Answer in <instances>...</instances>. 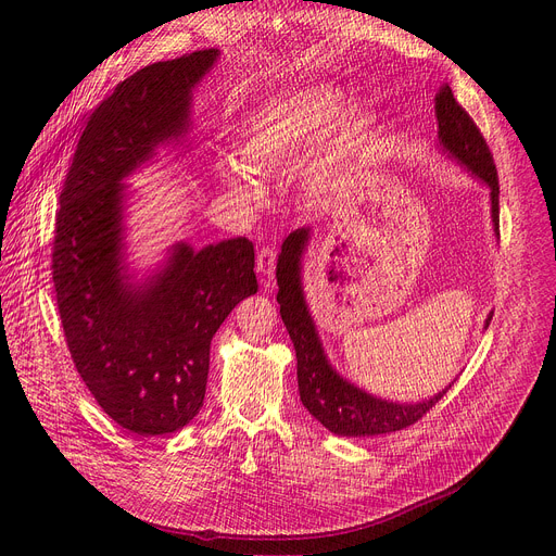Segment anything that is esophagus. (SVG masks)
Here are the masks:
<instances>
[{"mask_svg": "<svg viewBox=\"0 0 556 556\" xmlns=\"http://www.w3.org/2000/svg\"><path fill=\"white\" fill-rule=\"evenodd\" d=\"M275 264H277V253L273 247H262L257 251V270L266 277H273L275 273Z\"/></svg>", "mask_w": 556, "mask_h": 556, "instance_id": "34e87169", "label": "esophagus"}]
</instances>
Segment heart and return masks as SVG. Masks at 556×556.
Listing matches in <instances>:
<instances>
[{"label": "heart", "mask_w": 556, "mask_h": 556, "mask_svg": "<svg viewBox=\"0 0 556 556\" xmlns=\"http://www.w3.org/2000/svg\"><path fill=\"white\" fill-rule=\"evenodd\" d=\"M339 112L341 97L332 90H309L296 94L262 112L253 121L240 151L253 167L277 172L286 167L299 153V149H303L312 138L326 131ZM367 123L369 118L365 112H356L348 118L341 134L332 142L328 155L330 163L343 165L348 161L361 144ZM230 180L242 195L253 200L260 198V185L242 169H235Z\"/></svg>", "instance_id": "obj_1"}]
</instances>
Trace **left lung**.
Returning a JSON list of instances; mask_svg holds the SVG:
<instances>
[{"instance_id": "left-lung-1", "label": "left lung", "mask_w": 556, "mask_h": 556, "mask_svg": "<svg viewBox=\"0 0 556 556\" xmlns=\"http://www.w3.org/2000/svg\"><path fill=\"white\" fill-rule=\"evenodd\" d=\"M435 114L440 127L438 134L444 149L491 187L493 222L495 230H500V178L493 153L480 127L475 125L470 114L453 99L448 86H444L435 97ZM305 242L307 228L292 230L286 237L277 264V303L281 305V319L296 352V380L301 403L326 429L348 438H369L416 425L418 420H422V416H427V412H431L440 403L446 389L440 391L435 399L418 405L387 403L356 389L328 365L321 343L316 339L299 283V262Z\"/></svg>"}]
</instances>
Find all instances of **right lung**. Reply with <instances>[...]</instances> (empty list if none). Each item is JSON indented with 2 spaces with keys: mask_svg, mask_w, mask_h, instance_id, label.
Listing matches in <instances>:
<instances>
[{
  "mask_svg": "<svg viewBox=\"0 0 556 556\" xmlns=\"http://www.w3.org/2000/svg\"><path fill=\"white\" fill-rule=\"evenodd\" d=\"M215 48L140 67L90 114L59 195L52 281L72 363L101 409L138 435L182 429L204 403L211 339L257 292L255 251L235 237L180 244L144 290L123 286L121 180L187 129Z\"/></svg>",
  "mask_w": 556,
  "mask_h": 556,
  "instance_id": "obj_1",
  "label": "right lung"
}]
</instances>
